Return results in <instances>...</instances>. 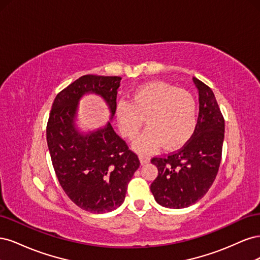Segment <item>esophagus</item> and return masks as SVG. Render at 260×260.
I'll use <instances>...</instances> for the list:
<instances>
[{
  "label": "esophagus",
  "instance_id": "1",
  "mask_svg": "<svg viewBox=\"0 0 260 260\" xmlns=\"http://www.w3.org/2000/svg\"><path fill=\"white\" fill-rule=\"evenodd\" d=\"M139 157H140L141 164H142V165L147 164V162H149V160H151V157H149V156H148L147 154H145V153H141V154L139 155Z\"/></svg>",
  "mask_w": 260,
  "mask_h": 260
}]
</instances>
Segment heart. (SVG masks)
I'll return each mask as SVG.
<instances>
[{"label":"heart","instance_id":"1","mask_svg":"<svg viewBox=\"0 0 260 260\" xmlns=\"http://www.w3.org/2000/svg\"><path fill=\"white\" fill-rule=\"evenodd\" d=\"M146 118L148 128L135 142L139 152L174 149L192 137L198 123V105L191 93L165 82H148L132 92L130 101L116 106V120L122 135L135 139Z\"/></svg>","mask_w":260,"mask_h":260}]
</instances>
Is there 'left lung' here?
<instances>
[{
  "mask_svg": "<svg viewBox=\"0 0 260 260\" xmlns=\"http://www.w3.org/2000/svg\"><path fill=\"white\" fill-rule=\"evenodd\" d=\"M200 113L193 136L183 147L151 162L158 176L151 184L155 201L167 208H185L199 202L214 183L221 161L224 119L214 92L198 78Z\"/></svg>",
  "mask_w": 260,
  "mask_h": 260,
  "instance_id": "obj_1",
  "label": "left lung"
}]
</instances>
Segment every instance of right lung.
Segmentation results:
<instances>
[{
  "instance_id": "add662e5",
  "label": "right lung",
  "mask_w": 260,
  "mask_h": 260,
  "mask_svg": "<svg viewBox=\"0 0 260 260\" xmlns=\"http://www.w3.org/2000/svg\"><path fill=\"white\" fill-rule=\"evenodd\" d=\"M120 80L117 76L80 77L55 98L46 125V141L60 186L77 206L96 214L121 205L140 160L109 121L89 133L78 131L77 107L84 94H96L106 102L112 120Z\"/></svg>"
}]
</instances>
